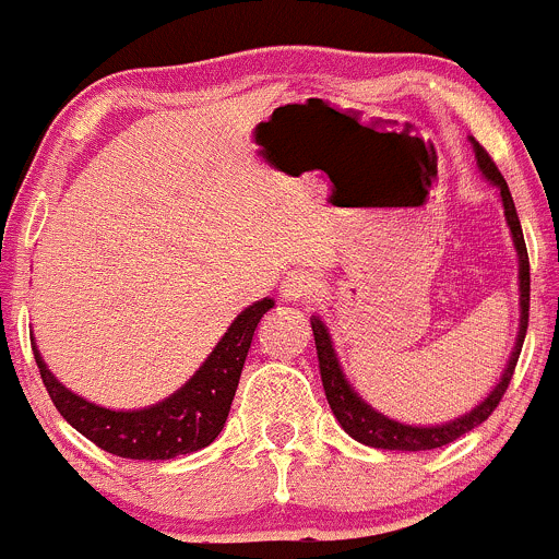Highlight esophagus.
I'll use <instances>...</instances> for the list:
<instances>
[{
    "mask_svg": "<svg viewBox=\"0 0 559 559\" xmlns=\"http://www.w3.org/2000/svg\"><path fill=\"white\" fill-rule=\"evenodd\" d=\"M320 282L314 274L309 272H290L285 280H282L280 293L287 301H304V298H312L318 293Z\"/></svg>",
    "mask_w": 559,
    "mask_h": 559,
    "instance_id": "1",
    "label": "esophagus"
}]
</instances>
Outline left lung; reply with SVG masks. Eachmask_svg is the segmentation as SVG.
<instances>
[{"instance_id": "obj_1", "label": "left lung", "mask_w": 559, "mask_h": 559, "mask_svg": "<svg viewBox=\"0 0 559 559\" xmlns=\"http://www.w3.org/2000/svg\"><path fill=\"white\" fill-rule=\"evenodd\" d=\"M471 145H474L476 164H479L481 175H485L487 180H490L492 186L500 191L506 223H509L511 239H514L516 255H520V333H516L514 353H511L509 364H506V368H503V377H500V382L495 384L492 393L487 395L479 406L471 408V412L463 414V417L450 419V423H444V425H428V428H417V425H404V423H395V419L384 417L382 412H377V408L368 406L366 401L355 393L353 384H349L347 377H344L342 366H338L336 349H333L331 333H328L325 322L312 314L314 347H318L320 377H322V388H325L328 404H331V412H333V417L338 419V425H342V428L347 430L355 441H360V444H366V447H377V450L423 452V450H439V447L452 444L454 439L465 436L468 430H474L476 425H481L487 417H490V414L495 412V406H498L500 399H503L511 377H514L516 360H520V353H522V342H525V333H527V314H531V261H527V247H525V237H522L520 217H516L514 199H511V191H509V186H506L503 175L498 171V166H495L490 153H487L485 147L474 140V136H471Z\"/></svg>"}]
</instances>
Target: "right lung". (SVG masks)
<instances>
[{
    "mask_svg": "<svg viewBox=\"0 0 559 559\" xmlns=\"http://www.w3.org/2000/svg\"><path fill=\"white\" fill-rule=\"evenodd\" d=\"M272 307V298L247 307L231 322L204 366L175 395L134 412H115L74 395L48 371L37 347H34V360L53 406L85 439L118 457L171 460L177 454L204 450L217 439L231 412L258 322Z\"/></svg>",
    "mask_w": 559,
    "mask_h": 559,
    "instance_id": "add662e5",
    "label": "right lung"
}]
</instances>
